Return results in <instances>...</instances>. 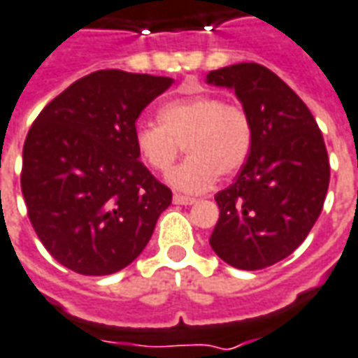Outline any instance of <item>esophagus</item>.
<instances>
[{
    "mask_svg": "<svg viewBox=\"0 0 358 358\" xmlns=\"http://www.w3.org/2000/svg\"><path fill=\"white\" fill-rule=\"evenodd\" d=\"M173 203L175 204H183V206H191V204L196 203V199H191V196H183V194H173Z\"/></svg>",
    "mask_w": 358,
    "mask_h": 358,
    "instance_id": "1",
    "label": "esophagus"
}]
</instances>
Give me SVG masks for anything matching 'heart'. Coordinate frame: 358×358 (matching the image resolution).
Listing matches in <instances>:
<instances>
[{"label":"heart","mask_w":358,"mask_h":358,"mask_svg":"<svg viewBox=\"0 0 358 358\" xmlns=\"http://www.w3.org/2000/svg\"><path fill=\"white\" fill-rule=\"evenodd\" d=\"M253 142L250 115L216 95H194L169 101L159 108V124L140 122L134 148L148 169L165 173L179 154L189 157L167 175V183L181 193L199 194L230 177L248 162Z\"/></svg>","instance_id":"b5f03b06"}]
</instances>
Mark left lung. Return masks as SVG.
Segmentation results:
<instances>
[{
  "mask_svg": "<svg viewBox=\"0 0 358 358\" xmlns=\"http://www.w3.org/2000/svg\"><path fill=\"white\" fill-rule=\"evenodd\" d=\"M245 108L253 142L236 183L216 194L220 218L210 248L228 265L257 271L296 250L324 208L329 159L304 101L259 64H234L206 76Z\"/></svg>",
  "mask_w": 358,
  "mask_h": 358,
  "instance_id": "1",
  "label": "left lung"
}]
</instances>
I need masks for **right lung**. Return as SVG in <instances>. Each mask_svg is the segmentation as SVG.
<instances>
[{"label": "right lung", "mask_w": 358, "mask_h": 358, "mask_svg": "<svg viewBox=\"0 0 358 358\" xmlns=\"http://www.w3.org/2000/svg\"><path fill=\"white\" fill-rule=\"evenodd\" d=\"M171 78L99 70L41 110L23 146L21 191L52 257L80 275L130 265L152 238L171 191L140 162V113Z\"/></svg>", "instance_id": "right-lung-1"}]
</instances>
